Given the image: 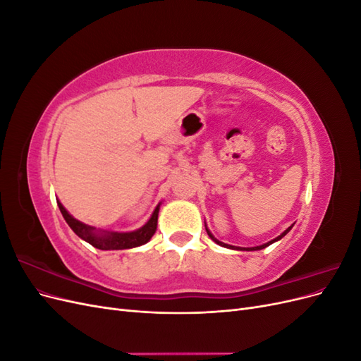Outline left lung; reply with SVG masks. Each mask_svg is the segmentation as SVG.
<instances>
[{
    "instance_id": "8db88e82",
    "label": "left lung",
    "mask_w": 361,
    "mask_h": 361,
    "mask_svg": "<svg viewBox=\"0 0 361 361\" xmlns=\"http://www.w3.org/2000/svg\"><path fill=\"white\" fill-rule=\"evenodd\" d=\"M293 226V224H292ZM292 226L290 227H288L286 228V231L285 232H283L281 235H279L277 238H274V239H272V241H269V243H267V244H264V245H257V247H250V248H244V247H233V245H228V244H224V243H221V241H218V239L209 232V231H207V227H206V224H204V227H206V232H207V235H209V238L212 239V241H215L218 245H221V247H226V248H232V250H245V251H255V250H262V248H265V247H268V245H271L272 243H276V241H279V239H281L283 236H285L289 231H290V228H292Z\"/></svg>"
}]
</instances>
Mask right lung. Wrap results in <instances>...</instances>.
<instances>
[{
    "mask_svg": "<svg viewBox=\"0 0 361 361\" xmlns=\"http://www.w3.org/2000/svg\"><path fill=\"white\" fill-rule=\"evenodd\" d=\"M59 203L60 212L63 214V218L66 220L69 227L72 231L78 235L81 239H84L85 243H89L94 248L99 250H125V248H134L140 247L146 243L150 241V238L154 236L157 232V224H158V212H159V204L155 207L154 214H152L150 220L143 226L140 227L138 231L134 232H108V231H96L94 227L87 226L81 221L73 218L64 206Z\"/></svg>",
    "mask_w": 361,
    "mask_h": 361,
    "instance_id": "obj_1",
    "label": "right lung"
}]
</instances>
